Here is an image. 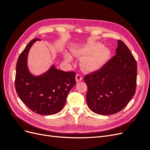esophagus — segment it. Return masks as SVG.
Returning a JSON list of instances; mask_svg holds the SVG:
<instances>
[{"label":"esophagus","instance_id":"esophagus-1","mask_svg":"<svg viewBox=\"0 0 150 150\" xmlns=\"http://www.w3.org/2000/svg\"><path fill=\"white\" fill-rule=\"evenodd\" d=\"M83 78H82V76H81L80 74H78L76 76V82H79V81H82Z\"/></svg>","mask_w":150,"mask_h":150}]
</instances>
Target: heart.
I'll use <instances>...</instances> for the list:
<instances>
[{
    "mask_svg": "<svg viewBox=\"0 0 150 150\" xmlns=\"http://www.w3.org/2000/svg\"><path fill=\"white\" fill-rule=\"evenodd\" d=\"M76 56H81L91 54L83 61L82 65L86 71H93L99 69L108 61L110 55V50L104 47L99 43L89 42L84 46L74 47L72 50ZM66 59L71 60L69 55L66 54Z\"/></svg>",
    "mask_w": 150,
    "mask_h": 150,
    "instance_id": "obj_1",
    "label": "heart"
}]
</instances>
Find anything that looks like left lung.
<instances>
[{
    "label": "left lung",
    "mask_w": 150,
    "mask_h": 150,
    "mask_svg": "<svg viewBox=\"0 0 150 150\" xmlns=\"http://www.w3.org/2000/svg\"><path fill=\"white\" fill-rule=\"evenodd\" d=\"M116 55L100 69L86 74V101L90 110L101 115H113L126 107L136 92L137 64L121 40Z\"/></svg>",
    "instance_id": "left-lung-1"
}]
</instances>
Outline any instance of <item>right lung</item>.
<instances>
[{
	"instance_id": "1",
	"label": "right lung",
	"mask_w": 150,
	"mask_h": 150,
	"mask_svg": "<svg viewBox=\"0 0 150 150\" xmlns=\"http://www.w3.org/2000/svg\"><path fill=\"white\" fill-rule=\"evenodd\" d=\"M35 38L21 52L16 64L15 86L21 100L33 111L42 115L56 114L64 107L68 93L76 84V72H65L54 66L39 76L30 74L27 57Z\"/></svg>"
}]
</instances>
